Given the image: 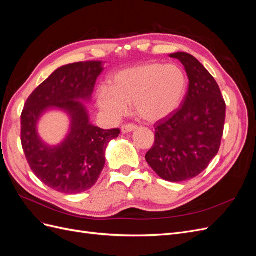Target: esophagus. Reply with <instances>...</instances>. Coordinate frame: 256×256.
Returning a JSON list of instances; mask_svg holds the SVG:
<instances>
[{
	"label": "esophagus",
	"mask_w": 256,
	"mask_h": 256,
	"mask_svg": "<svg viewBox=\"0 0 256 256\" xmlns=\"http://www.w3.org/2000/svg\"><path fill=\"white\" fill-rule=\"evenodd\" d=\"M136 129V125H134V124H125V125H122V132L128 134Z\"/></svg>",
	"instance_id": "1"
}]
</instances>
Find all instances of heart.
<instances>
[{
    "instance_id": "1",
    "label": "heart",
    "mask_w": 256,
    "mask_h": 256,
    "mask_svg": "<svg viewBox=\"0 0 256 256\" xmlns=\"http://www.w3.org/2000/svg\"><path fill=\"white\" fill-rule=\"evenodd\" d=\"M187 88V76L180 66L150 63L116 74L110 88H98L97 102L113 118H120L128 106H134L140 118L157 122L182 106Z\"/></svg>"
}]
</instances>
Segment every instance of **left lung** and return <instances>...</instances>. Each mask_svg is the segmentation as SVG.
Wrapping results in <instances>:
<instances>
[{"mask_svg": "<svg viewBox=\"0 0 256 256\" xmlns=\"http://www.w3.org/2000/svg\"><path fill=\"white\" fill-rule=\"evenodd\" d=\"M170 56L184 66L189 88L180 109L154 124V143L145 159L162 180L178 182L202 173L218 154L226 106L214 76L194 56Z\"/></svg>", "mask_w": 256, "mask_h": 256, "instance_id": "left-lung-1", "label": "left lung"}]
</instances>
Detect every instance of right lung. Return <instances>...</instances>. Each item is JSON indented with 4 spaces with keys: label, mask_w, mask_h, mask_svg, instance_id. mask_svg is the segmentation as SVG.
<instances>
[{
    "label": "right lung",
    "mask_w": 256,
    "mask_h": 256,
    "mask_svg": "<svg viewBox=\"0 0 256 256\" xmlns=\"http://www.w3.org/2000/svg\"><path fill=\"white\" fill-rule=\"evenodd\" d=\"M102 62H80L56 69L28 98L21 114V144L33 173L58 192L74 194L96 184L106 164L104 152L118 128L104 130L92 125L79 99L88 100L94 90ZM50 107L71 116V131L58 146L44 144L36 134V122Z\"/></svg>",
    "instance_id": "obj_1"
}]
</instances>
